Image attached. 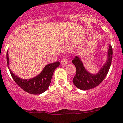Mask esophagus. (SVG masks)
I'll list each match as a JSON object with an SVG mask.
<instances>
[{"instance_id": "esophagus-1", "label": "esophagus", "mask_w": 123, "mask_h": 123, "mask_svg": "<svg viewBox=\"0 0 123 123\" xmlns=\"http://www.w3.org/2000/svg\"><path fill=\"white\" fill-rule=\"evenodd\" d=\"M61 63L62 65H65L67 64V60L66 59H65V58H64V59H62L61 60Z\"/></svg>"}]
</instances>
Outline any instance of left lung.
Here are the masks:
<instances>
[{
    "label": "left lung",
    "mask_w": 123,
    "mask_h": 123,
    "mask_svg": "<svg viewBox=\"0 0 123 123\" xmlns=\"http://www.w3.org/2000/svg\"><path fill=\"white\" fill-rule=\"evenodd\" d=\"M112 58V48L111 45H110L108 50L107 60L105 64L97 74H91L84 67L83 64L80 58L75 56L72 61V62L76 68V74L73 78L74 85L79 89L83 90H89L98 86L107 75L111 67Z\"/></svg>",
    "instance_id": "obj_1"
}]
</instances>
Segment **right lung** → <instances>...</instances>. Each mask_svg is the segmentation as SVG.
<instances>
[{
	"label": "right lung",
	"mask_w": 123,
	"mask_h": 123,
	"mask_svg": "<svg viewBox=\"0 0 123 123\" xmlns=\"http://www.w3.org/2000/svg\"><path fill=\"white\" fill-rule=\"evenodd\" d=\"M6 60L9 70L13 80L23 90L33 95H39L44 92L49 87L51 82L55 69L59 65V62L48 64L37 76L30 79H23L15 75L9 67L8 52L6 53Z\"/></svg>",
	"instance_id": "right-lung-1"
}]
</instances>
